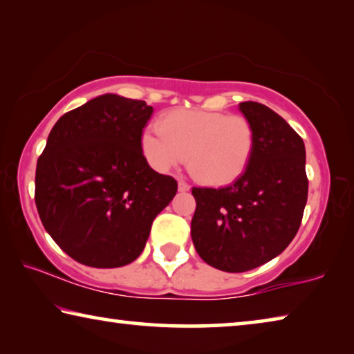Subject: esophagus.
Returning a JSON list of instances; mask_svg holds the SVG:
<instances>
[{
  "label": "esophagus",
  "mask_w": 354,
  "mask_h": 354,
  "mask_svg": "<svg viewBox=\"0 0 354 354\" xmlns=\"http://www.w3.org/2000/svg\"><path fill=\"white\" fill-rule=\"evenodd\" d=\"M178 189H179V192H187V190H190V185L185 183V181H179L178 183Z\"/></svg>",
  "instance_id": "1"
}]
</instances>
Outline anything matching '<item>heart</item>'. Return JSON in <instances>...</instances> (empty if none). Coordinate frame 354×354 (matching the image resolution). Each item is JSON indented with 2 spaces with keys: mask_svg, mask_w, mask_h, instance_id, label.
I'll list each match as a JSON object with an SVG mask.
<instances>
[{
  "mask_svg": "<svg viewBox=\"0 0 354 354\" xmlns=\"http://www.w3.org/2000/svg\"><path fill=\"white\" fill-rule=\"evenodd\" d=\"M158 129H145L140 137L148 164L165 173L185 158L190 175L206 185L236 181L253 154V127L242 115L183 109L160 118Z\"/></svg>",
  "mask_w": 354,
  "mask_h": 354,
  "instance_id": "b5f03b06",
  "label": "heart"
}]
</instances>
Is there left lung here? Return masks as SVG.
I'll use <instances>...</instances> for the list:
<instances>
[{"mask_svg": "<svg viewBox=\"0 0 354 354\" xmlns=\"http://www.w3.org/2000/svg\"><path fill=\"white\" fill-rule=\"evenodd\" d=\"M239 109L253 127L250 164L226 187H194L196 209L190 234L209 266L248 272L283 253L301 225L308 201L306 149L270 107L243 101Z\"/></svg>", "mask_w": 354, "mask_h": 354, "instance_id": "obj_1", "label": "left lung"}]
</instances>
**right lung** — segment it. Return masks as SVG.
<instances>
[{
	"label": "right lung",
	"instance_id": "obj_1",
	"mask_svg": "<svg viewBox=\"0 0 354 354\" xmlns=\"http://www.w3.org/2000/svg\"><path fill=\"white\" fill-rule=\"evenodd\" d=\"M153 107L106 93L57 120L35 170V206L75 261L115 268L145 248L178 183L148 165L140 137Z\"/></svg>",
	"mask_w": 354,
	"mask_h": 354
}]
</instances>
